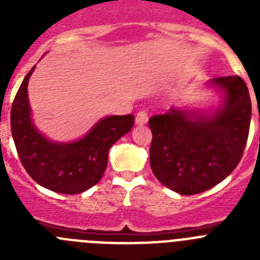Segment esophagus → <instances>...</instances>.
<instances>
[{"mask_svg": "<svg viewBox=\"0 0 260 260\" xmlns=\"http://www.w3.org/2000/svg\"><path fill=\"white\" fill-rule=\"evenodd\" d=\"M148 121V114H147L146 110H141V112H138L137 117H135V123L137 125H144Z\"/></svg>", "mask_w": 260, "mask_h": 260, "instance_id": "esophagus-1", "label": "esophagus"}]
</instances>
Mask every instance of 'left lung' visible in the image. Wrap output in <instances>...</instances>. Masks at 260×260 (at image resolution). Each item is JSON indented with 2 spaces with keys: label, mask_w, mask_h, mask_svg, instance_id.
I'll use <instances>...</instances> for the list:
<instances>
[{
  "label": "left lung",
  "mask_w": 260,
  "mask_h": 260,
  "mask_svg": "<svg viewBox=\"0 0 260 260\" xmlns=\"http://www.w3.org/2000/svg\"><path fill=\"white\" fill-rule=\"evenodd\" d=\"M224 103L213 114L171 108L148 121L152 142L150 164L168 189L194 195L225 180L237 167L246 147L251 100L238 75L213 78Z\"/></svg>",
  "instance_id": "obj_1"
}]
</instances>
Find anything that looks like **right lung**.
<instances>
[{
	"mask_svg": "<svg viewBox=\"0 0 260 260\" xmlns=\"http://www.w3.org/2000/svg\"><path fill=\"white\" fill-rule=\"evenodd\" d=\"M35 66L23 79L11 107V135L19 160L39 185L59 194H79L100 181L108 151L134 125V116H109L86 137L73 143H56L41 135L31 121L27 86Z\"/></svg>",
	"mask_w": 260,
	"mask_h": 260,
	"instance_id": "1",
	"label": "right lung"
}]
</instances>
